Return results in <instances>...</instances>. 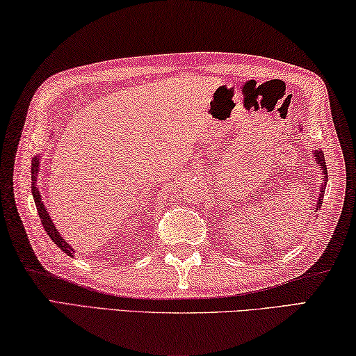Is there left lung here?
<instances>
[{"label":"left lung","mask_w":356,"mask_h":356,"mask_svg":"<svg viewBox=\"0 0 356 356\" xmlns=\"http://www.w3.org/2000/svg\"><path fill=\"white\" fill-rule=\"evenodd\" d=\"M298 129H303L302 127H298ZM314 159H316V165H319L321 167V170H322V173H323V181L321 183L322 184V188H321V194H319V198H317V202H316V213H317V209H321V207H322V200H323V194H325V186H327V181H328V175H327V165H325V156H323V153H322V149H319V148H316V152H314Z\"/></svg>","instance_id":"obj_1"}]
</instances>
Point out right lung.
<instances>
[{
	"instance_id": "obj_1",
	"label": "right lung",
	"mask_w": 356,
	"mask_h": 356,
	"mask_svg": "<svg viewBox=\"0 0 356 356\" xmlns=\"http://www.w3.org/2000/svg\"><path fill=\"white\" fill-rule=\"evenodd\" d=\"M39 156H34L33 161H31V181H33V186H31V191H33V197H34V203H35V208H37V213H39V217L42 220V225L45 228L47 234L51 238V241L54 242L56 245H58L62 252L67 253L68 257L74 258V250L72 248L70 244H67L65 239L62 238L59 234L58 229H56L53 220L49 219V214L45 208V204L42 203V197H40V192L39 188H37V175H39Z\"/></svg>"
}]
</instances>
